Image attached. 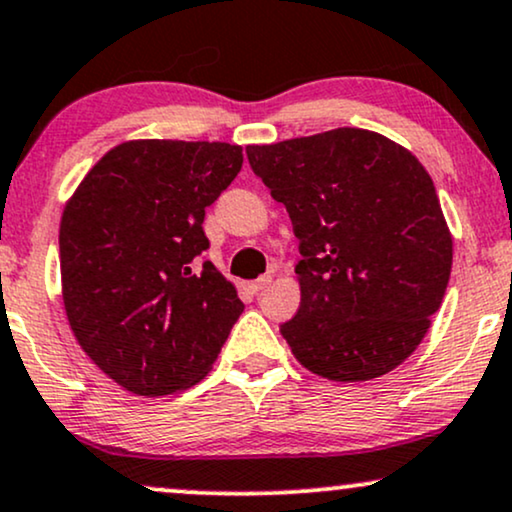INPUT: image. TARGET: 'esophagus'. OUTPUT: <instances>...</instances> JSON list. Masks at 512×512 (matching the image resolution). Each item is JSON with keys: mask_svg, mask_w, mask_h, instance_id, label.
I'll return each mask as SVG.
<instances>
[{"mask_svg": "<svg viewBox=\"0 0 512 512\" xmlns=\"http://www.w3.org/2000/svg\"><path fill=\"white\" fill-rule=\"evenodd\" d=\"M270 282H273V277L270 275H263V277H258V280H254V282H249V285H246V289H249L251 294H258V292H263V289H266Z\"/></svg>", "mask_w": 512, "mask_h": 512, "instance_id": "1", "label": "esophagus"}]
</instances>
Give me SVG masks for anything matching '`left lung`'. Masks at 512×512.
Instances as JSON below:
<instances>
[{
  "label": "left lung",
  "instance_id": "8db88e82",
  "mask_svg": "<svg viewBox=\"0 0 512 512\" xmlns=\"http://www.w3.org/2000/svg\"><path fill=\"white\" fill-rule=\"evenodd\" d=\"M246 159L299 237L301 306L280 325L296 361L334 382L387 375L418 349L451 275L427 170L361 128L251 144Z\"/></svg>",
  "mask_w": 512,
  "mask_h": 512
}]
</instances>
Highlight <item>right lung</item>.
Masks as SVG:
<instances>
[{"label": "right lung", "instance_id": "obj_1", "mask_svg": "<svg viewBox=\"0 0 512 512\" xmlns=\"http://www.w3.org/2000/svg\"><path fill=\"white\" fill-rule=\"evenodd\" d=\"M239 168L237 144L123 142L63 208L68 323L97 368L132 394L166 396L204 380L244 311L216 266H199L206 208Z\"/></svg>", "mask_w": 512, "mask_h": 512}]
</instances>
